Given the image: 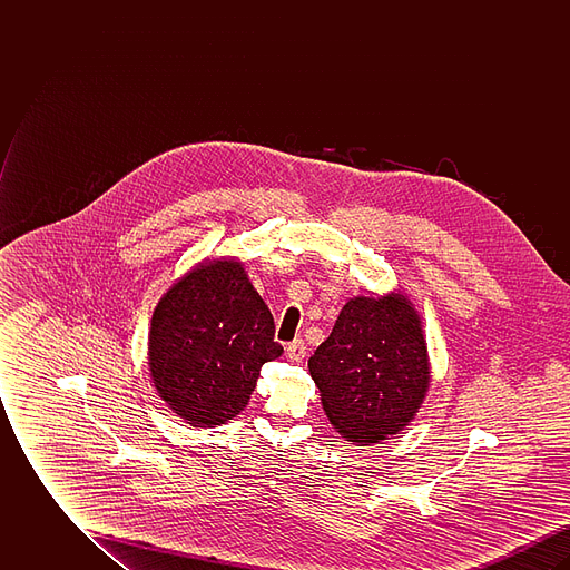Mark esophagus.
I'll return each mask as SVG.
<instances>
[{
	"label": "esophagus",
	"instance_id": "34e87169",
	"mask_svg": "<svg viewBox=\"0 0 570 570\" xmlns=\"http://www.w3.org/2000/svg\"><path fill=\"white\" fill-rule=\"evenodd\" d=\"M307 353V348H305V342L303 340H295V342H291L288 346H286V354H288V358L291 361H301L303 356Z\"/></svg>",
	"mask_w": 570,
	"mask_h": 570
}]
</instances>
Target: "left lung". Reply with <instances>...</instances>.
<instances>
[{"label": "left lung", "instance_id": "left-lung-1", "mask_svg": "<svg viewBox=\"0 0 570 570\" xmlns=\"http://www.w3.org/2000/svg\"><path fill=\"white\" fill-rule=\"evenodd\" d=\"M307 367L328 421L363 446L402 432L430 386L421 321L404 295L351 298Z\"/></svg>", "mask_w": 570, "mask_h": 570}]
</instances>
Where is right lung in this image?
<instances>
[{
  "label": "right lung",
  "mask_w": 570,
  "mask_h": 570,
  "mask_svg": "<svg viewBox=\"0 0 570 570\" xmlns=\"http://www.w3.org/2000/svg\"><path fill=\"white\" fill-rule=\"evenodd\" d=\"M242 263H203L160 298L149 331V370L164 402L194 428L244 410L261 367L284 348Z\"/></svg>",
  "instance_id": "1"
}]
</instances>
